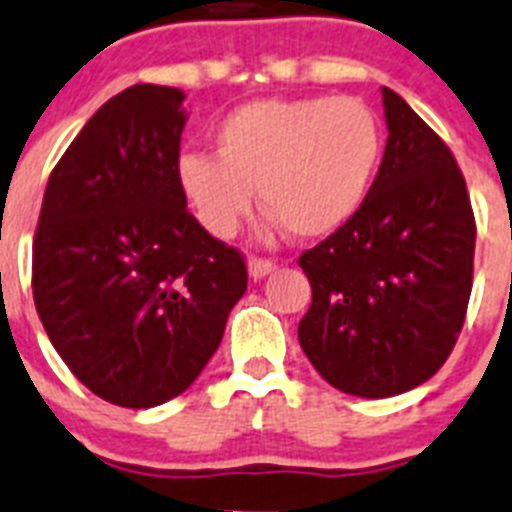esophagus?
<instances>
[{
	"label": "esophagus",
	"instance_id": "34e87169",
	"mask_svg": "<svg viewBox=\"0 0 512 512\" xmlns=\"http://www.w3.org/2000/svg\"><path fill=\"white\" fill-rule=\"evenodd\" d=\"M274 269H277V264L269 259H248V274H251V279L269 277Z\"/></svg>",
	"mask_w": 512,
	"mask_h": 512
}]
</instances>
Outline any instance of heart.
Wrapping results in <instances>:
<instances>
[{
    "instance_id": "1",
    "label": "heart",
    "mask_w": 512,
    "mask_h": 512,
    "mask_svg": "<svg viewBox=\"0 0 512 512\" xmlns=\"http://www.w3.org/2000/svg\"><path fill=\"white\" fill-rule=\"evenodd\" d=\"M214 152H183L176 163L178 189L209 235L233 238L259 189L266 233L290 227L295 238L318 240L368 199L383 131L355 98H259L217 124Z\"/></svg>"
}]
</instances>
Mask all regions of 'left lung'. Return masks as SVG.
I'll list each match as a JSON object with an SVG mask.
<instances>
[{
    "label": "left lung",
    "mask_w": 512,
    "mask_h": 512,
    "mask_svg": "<svg viewBox=\"0 0 512 512\" xmlns=\"http://www.w3.org/2000/svg\"><path fill=\"white\" fill-rule=\"evenodd\" d=\"M386 152L360 212L300 256L313 290L298 339L323 381L362 399L438 373L464 326L476 222L443 139L383 87Z\"/></svg>",
    "instance_id": "left-lung-1"
}]
</instances>
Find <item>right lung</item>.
I'll return each mask as SVG.
<instances>
[{
	"label": "right lung",
	"instance_id": "1",
	"mask_svg": "<svg viewBox=\"0 0 512 512\" xmlns=\"http://www.w3.org/2000/svg\"><path fill=\"white\" fill-rule=\"evenodd\" d=\"M178 87L134 85L100 106L48 178L33 300L48 339L95 396L176 399L217 352L248 272L186 209Z\"/></svg>",
	"mask_w": 512,
	"mask_h": 512
}]
</instances>
